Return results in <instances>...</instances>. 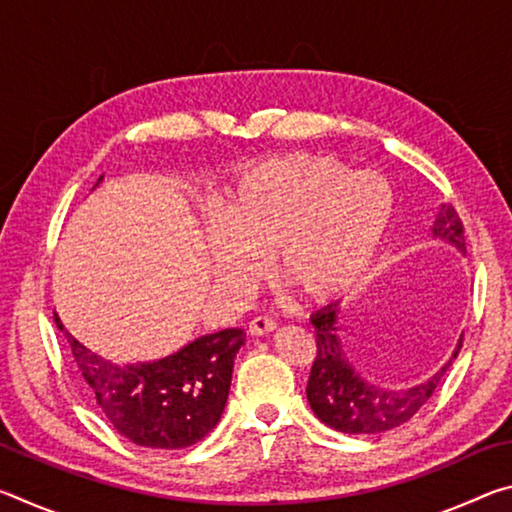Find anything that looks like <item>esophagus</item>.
I'll return each mask as SVG.
<instances>
[{
    "mask_svg": "<svg viewBox=\"0 0 512 512\" xmlns=\"http://www.w3.org/2000/svg\"><path fill=\"white\" fill-rule=\"evenodd\" d=\"M275 327H277V323H275V320H273L271 316H255V318L248 323L250 334H255V336H264V334H268V332H273Z\"/></svg>",
    "mask_w": 512,
    "mask_h": 512,
    "instance_id": "34e87169",
    "label": "esophagus"
}]
</instances>
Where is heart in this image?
I'll return each mask as SVG.
<instances>
[{"label":"heart","instance_id":"1","mask_svg":"<svg viewBox=\"0 0 512 512\" xmlns=\"http://www.w3.org/2000/svg\"><path fill=\"white\" fill-rule=\"evenodd\" d=\"M393 216L379 173L325 155H275L237 173L207 225L216 282L246 293L271 253L275 275L311 300L350 291L375 262Z\"/></svg>","mask_w":512,"mask_h":512}]
</instances>
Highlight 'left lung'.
<instances>
[{
    "mask_svg": "<svg viewBox=\"0 0 512 512\" xmlns=\"http://www.w3.org/2000/svg\"><path fill=\"white\" fill-rule=\"evenodd\" d=\"M431 237L445 241L456 253L465 255L463 223L452 205H440L431 223ZM316 327V361L307 381V400L311 411L329 429L341 433H384L409 422L420 406L429 400L443 381L463 348V334L456 341L452 357L429 379L415 386L386 388L370 381L354 368L341 339V300L323 307L311 316Z\"/></svg>",
    "mask_w": 512,
    "mask_h": 512,
    "instance_id": "left-lung-1",
    "label": "left lung"
}]
</instances>
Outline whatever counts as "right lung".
<instances>
[{
    "label": "right lung",
    "instance_id": "obj_1",
    "mask_svg": "<svg viewBox=\"0 0 512 512\" xmlns=\"http://www.w3.org/2000/svg\"><path fill=\"white\" fill-rule=\"evenodd\" d=\"M54 320L99 409L135 445L185 449L219 424L228 402L235 357L246 341L244 329L230 327L203 334L162 359L121 366L74 339L56 311Z\"/></svg>",
    "mask_w": 512,
    "mask_h": 512
}]
</instances>
